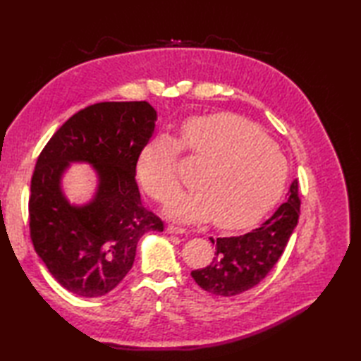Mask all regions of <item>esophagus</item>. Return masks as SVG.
Segmentation results:
<instances>
[{"instance_id":"obj_1","label":"esophagus","mask_w":361,"mask_h":361,"mask_svg":"<svg viewBox=\"0 0 361 361\" xmlns=\"http://www.w3.org/2000/svg\"><path fill=\"white\" fill-rule=\"evenodd\" d=\"M166 231L169 234H183V233H186V229L183 226H178V225H169Z\"/></svg>"}]
</instances>
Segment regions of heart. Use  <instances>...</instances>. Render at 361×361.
Listing matches in <instances>:
<instances>
[{
  "label": "heart",
  "mask_w": 361,
  "mask_h": 361,
  "mask_svg": "<svg viewBox=\"0 0 361 361\" xmlns=\"http://www.w3.org/2000/svg\"><path fill=\"white\" fill-rule=\"evenodd\" d=\"M180 147L204 166L194 192L167 204L172 217L219 228H242L264 217L279 202L288 180V163L262 130L231 113L194 116L183 122L180 144L155 136L137 159V178L152 198L164 202L181 188Z\"/></svg>",
  "instance_id": "b5f03b06"
}]
</instances>
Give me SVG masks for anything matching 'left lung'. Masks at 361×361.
<instances>
[{"label":"left lung","mask_w":361,"mask_h":361,"mask_svg":"<svg viewBox=\"0 0 361 361\" xmlns=\"http://www.w3.org/2000/svg\"><path fill=\"white\" fill-rule=\"evenodd\" d=\"M288 198L260 228L237 237H219L212 262L190 273L203 290L217 296H235L252 288L278 264L298 225V180L291 183Z\"/></svg>","instance_id":"1"}]
</instances>
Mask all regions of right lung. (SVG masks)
<instances>
[{
    "mask_svg": "<svg viewBox=\"0 0 361 361\" xmlns=\"http://www.w3.org/2000/svg\"><path fill=\"white\" fill-rule=\"evenodd\" d=\"M145 101L99 102L68 119L44 145L30 180L29 231L37 255L60 286L83 298L111 291L133 267L136 245L164 224L141 202L136 164L155 130ZM73 160L94 165L95 198L73 207L59 178Z\"/></svg>",
    "mask_w": 361,
    "mask_h": 361,
    "instance_id": "obj_1",
    "label": "right lung"
}]
</instances>
